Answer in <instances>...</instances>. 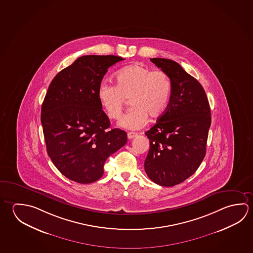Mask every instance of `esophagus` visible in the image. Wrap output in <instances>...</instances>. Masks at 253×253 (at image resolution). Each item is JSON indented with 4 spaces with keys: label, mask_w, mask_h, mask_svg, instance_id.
Segmentation results:
<instances>
[{
    "label": "esophagus",
    "mask_w": 253,
    "mask_h": 253,
    "mask_svg": "<svg viewBox=\"0 0 253 253\" xmlns=\"http://www.w3.org/2000/svg\"><path fill=\"white\" fill-rule=\"evenodd\" d=\"M137 135V133L135 132H128V134H127V136H128V139H132L133 137H136Z\"/></svg>",
    "instance_id": "34e87169"
}]
</instances>
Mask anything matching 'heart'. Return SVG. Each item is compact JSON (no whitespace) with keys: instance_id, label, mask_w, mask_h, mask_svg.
Wrapping results in <instances>:
<instances>
[{"instance_id":"1","label":"heart","mask_w":253,"mask_h":253,"mask_svg":"<svg viewBox=\"0 0 253 253\" xmlns=\"http://www.w3.org/2000/svg\"><path fill=\"white\" fill-rule=\"evenodd\" d=\"M116 85L102 82L98 85V100L107 116L119 119L130 97L133 107L119 121L118 125L128 129L144 127L148 116L158 118L168 108L172 84L164 70H152L141 64H132L116 72Z\"/></svg>"}]
</instances>
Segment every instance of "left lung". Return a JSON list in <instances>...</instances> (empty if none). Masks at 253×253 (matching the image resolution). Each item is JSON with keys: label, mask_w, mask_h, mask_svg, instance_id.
Wrapping results in <instances>:
<instances>
[{"label": "left lung", "mask_w": 253, "mask_h": 253, "mask_svg": "<svg viewBox=\"0 0 253 253\" xmlns=\"http://www.w3.org/2000/svg\"><path fill=\"white\" fill-rule=\"evenodd\" d=\"M150 60L169 76L172 90L167 110L145 133L150 141L145 170L160 186H176L193 175L204 160L211 108L203 86L178 63Z\"/></svg>", "instance_id": "8db88e82"}]
</instances>
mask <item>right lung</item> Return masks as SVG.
I'll return each mask as SVG.
<instances>
[{"label":"right lung","mask_w":253,"mask_h":253,"mask_svg":"<svg viewBox=\"0 0 253 253\" xmlns=\"http://www.w3.org/2000/svg\"><path fill=\"white\" fill-rule=\"evenodd\" d=\"M124 59L114 55L83 56L49 84L41 115L47 153L73 181H97L107 158L127 143L125 130L109 128L110 121L97 95L108 67Z\"/></svg>","instance_id":"obj_1"}]
</instances>
